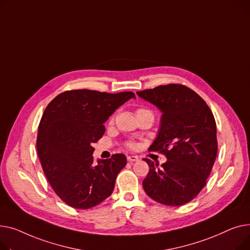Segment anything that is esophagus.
Here are the masks:
<instances>
[{"mask_svg": "<svg viewBox=\"0 0 250 250\" xmlns=\"http://www.w3.org/2000/svg\"><path fill=\"white\" fill-rule=\"evenodd\" d=\"M127 160L129 161V163H133V161H137L138 160V157L136 155H128L127 156Z\"/></svg>", "mask_w": 250, "mask_h": 250, "instance_id": "34e87169", "label": "esophagus"}]
</instances>
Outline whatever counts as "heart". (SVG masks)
<instances>
[{
	"instance_id": "b5f03b06",
	"label": "heart",
	"mask_w": 250,
	"mask_h": 250,
	"mask_svg": "<svg viewBox=\"0 0 250 250\" xmlns=\"http://www.w3.org/2000/svg\"><path fill=\"white\" fill-rule=\"evenodd\" d=\"M146 111H149V110H146V109L140 108V109H138V110L136 111V113H139V112H146ZM114 120H115V116H112V118H111L110 122L113 123ZM125 145H126V147H128V148H130V149H133V148L135 147V143H134L133 141H127V142L125 143Z\"/></svg>"
}]
</instances>
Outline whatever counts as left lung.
Wrapping results in <instances>:
<instances>
[{
    "instance_id": "left-lung-1",
    "label": "left lung",
    "mask_w": 250,
    "mask_h": 250,
    "mask_svg": "<svg viewBox=\"0 0 250 250\" xmlns=\"http://www.w3.org/2000/svg\"><path fill=\"white\" fill-rule=\"evenodd\" d=\"M136 94L163 112L158 135L148 150L167 158L160 167L144 158L149 171L143 188L157 203L182 206L203 189L215 163L218 142L213 113L196 92L181 83Z\"/></svg>"
}]
</instances>
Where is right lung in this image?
Returning <instances> with one entry per match:
<instances>
[{
  "instance_id": "right-lung-1",
  "label": "right lung",
  "mask_w": 250,
  "mask_h": 250,
  "mask_svg": "<svg viewBox=\"0 0 250 250\" xmlns=\"http://www.w3.org/2000/svg\"><path fill=\"white\" fill-rule=\"evenodd\" d=\"M131 98L134 93L71 90L56 96L44 111L38 157L54 193L68 206L90 209L113 193L126 156L116 153L95 165L92 144L104 135L105 121Z\"/></svg>"
}]
</instances>
